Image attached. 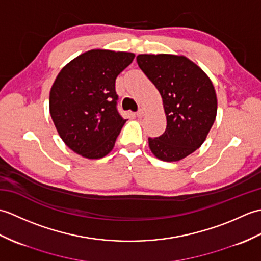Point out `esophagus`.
<instances>
[{"label": "esophagus", "mask_w": 261, "mask_h": 261, "mask_svg": "<svg viewBox=\"0 0 261 261\" xmlns=\"http://www.w3.org/2000/svg\"><path fill=\"white\" fill-rule=\"evenodd\" d=\"M137 116H138V118H142V116H143V114H145V111H143L142 109H140V110H138L137 111Z\"/></svg>", "instance_id": "esophagus-1"}]
</instances>
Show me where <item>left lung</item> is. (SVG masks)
<instances>
[{
    "instance_id": "1",
    "label": "left lung",
    "mask_w": 261,
    "mask_h": 261,
    "mask_svg": "<svg viewBox=\"0 0 261 261\" xmlns=\"http://www.w3.org/2000/svg\"><path fill=\"white\" fill-rule=\"evenodd\" d=\"M137 63L163 97L167 126L148 138L151 152L164 162H178L202 146L212 127L218 101L207 75L184 56L139 55Z\"/></svg>"
}]
</instances>
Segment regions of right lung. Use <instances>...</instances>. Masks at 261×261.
Wrapping results in <instances>:
<instances>
[{"label": "right lung", "instance_id": "obj_1", "mask_svg": "<svg viewBox=\"0 0 261 261\" xmlns=\"http://www.w3.org/2000/svg\"><path fill=\"white\" fill-rule=\"evenodd\" d=\"M135 54L93 49L60 70L49 96L55 126L71 150L98 159L112 150L125 121L118 111L115 80Z\"/></svg>", "mask_w": 261, "mask_h": 261}]
</instances>
